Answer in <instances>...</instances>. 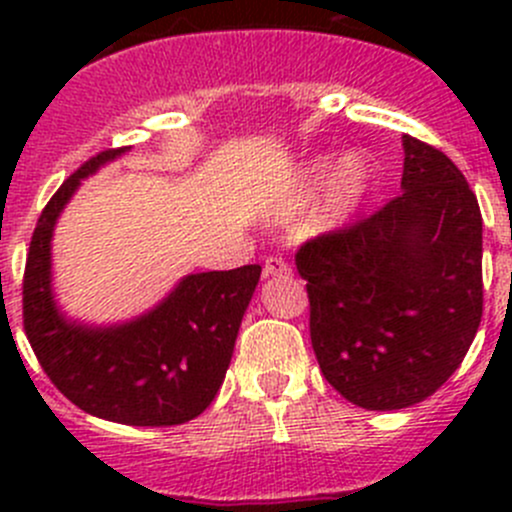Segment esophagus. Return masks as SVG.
Masks as SVG:
<instances>
[{"instance_id":"1","label":"esophagus","mask_w":512,"mask_h":512,"mask_svg":"<svg viewBox=\"0 0 512 512\" xmlns=\"http://www.w3.org/2000/svg\"><path fill=\"white\" fill-rule=\"evenodd\" d=\"M289 272H292V267L282 257L272 255L265 260V277H287Z\"/></svg>"}]
</instances>
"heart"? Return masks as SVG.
Segmentation results:
<instances>
[{
  "label": "heart",
  "mask_w": 512,
  "mask_h": 512,
  "mask_svg": "<svg viewBox=\"0 0 512 512\" xmlns=\"http://www.w3.org/2000/svg\"><path fill=\"white\" fill-rule=\"evenodd\" d=\"M371 180H374V173H371L369 160L361 153H349V156L339 158L334 168L327 158L312 160L299 175L297 193H294L287 213L302 208L312 198L314 190L322 188L309 210V227L314 232H332L349 223L356 210L364 205L371 190Z\"/></svg>",
  "instance_id": "obj_1"
}]
</instances>
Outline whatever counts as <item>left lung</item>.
Wrapping results in <instances>:
<instances>
[{"label":"left lung","instance_id":"left-lung-1","mask_svg":"<svg viewBox=\"0 0 512 512\" xmlns=\"http://www.w3.org/2000/svg\"><path fill=\"white\" fill-rule=\"evenodd\" d=\"M401 190L294 257L319 369L369 411L406 409L441 389L483 317V218L463 173L404 136Z\"/></svg>","mask_w":512,"mask_h":512}]
</instances>
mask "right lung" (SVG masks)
I'll return each instance as SVG.
<instances>
[{
	"instance_id": "add662e5",
	"label": "right lung",
	"mask_w": 512,
	"mask_h": 512,
	"mask_svg": "<svg viewBox=\"0 0 512 512\" xmlns=\"http://www.w3.org/2000/svg\"><path fill=\"white\" fill-rule=\"evenodd\" d=\"M86 160L46 203L24 270V329L51 384L86 414L126 426H175L200 416L223 386L260 265L198 272L131 322L69 319L51 287V237L81 180L123 156Z\"/></svg>"
}]
</instances>
